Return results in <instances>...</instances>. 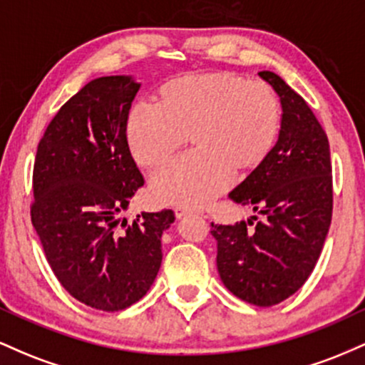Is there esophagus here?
<instances>
[{"mask_svg":"<svg viewBox=\"0 0 365 365\" xmlns=\"http://www.w3.org/2000/svg\"><path fill=\"white\" fill-rule=\"evenodd\" d=\"M192 212H195V209L183 207V206L175 207V215H177V217H183V216H187V215H192Z\"/></svg>","mask_w":365,"mask_h":365,"instance_id":"obj_1","label":"esophagus"}]
</instances>
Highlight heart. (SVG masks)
Returning a JSON list of instances; mask_svg holds the SVG:
<instances>
[{
    "label": "heart",
    "instance_id": "1",
    "mask_svg": "<svg viewBox=\"0 0 365 365\" xmlns=\"http://www.w3.org/2000/svg\"><path fill=\"white\" fill-rule=\"evenodd\" d=\"M282 108L262 81L230 72H197L159 86L154 104H135L125 140L135 163L159 170L185 144L195 150L153 180L159 202L200 206L228 185L232 175L257 170L273 150Z\"/></svg>",
    "mask_w": 365,
    "mask_h": 365
}]
</instances>
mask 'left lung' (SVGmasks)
Segmentation results:
<instances>
[{
  "label": "left lung",
  "mask_w": 365,
  "mask_h": 365,
  "mask_svg": "<svg viewBox=\"0 0 365 365\" xmlns=\"http://www.w3.org/2000/svg\"><path fill=\"white\" fill-rule=\"evenodd\" d=\"M279 96L282 128L266 161L230 192L264 216L255 228L211 223L217 273L233 295L271 307L311 276L331 225L333 177L328 135L307 103L273 72H259Z\"/></svg>",
  "instance_id": "1"
}]
</instances>
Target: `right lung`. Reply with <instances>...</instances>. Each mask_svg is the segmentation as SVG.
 I'll use <instances>...</instances> for the list:
<instances>
[{
    "label": "right lung",
    "instance_id": "right-lung-1",
    "mask_svg": "<svg viewBox=\"0 0 365 365\" xmlns=\"http://www.w3.org/2000/svg\"><path fill=\"white\" fill-rule=\"evenodd\" d=\"M140 83L99 77L54 115L37 145L31 217L54 276L78 302L106 312L140 300L161 267L171 209L128 207L144 177L125 140V120Z\"/></svg>",
    "mask_w": 365,
    "mask_h": 365
}]
</instances>
